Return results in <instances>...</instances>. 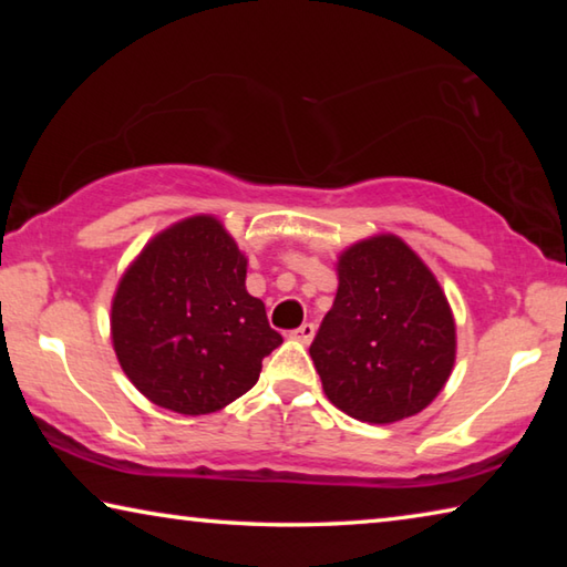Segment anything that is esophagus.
I'll list each match as a JSON object with an SVG mask.
<instances>
[{
	"label": "esophagus",
	"mask_w": 567,
	"mask_h": 567,
	"mask_svg": "<svg viewBox=\"0 0 567 567\" xmlns=\"http://www.w3.org/2000/svg\"><path fill=\"white\" fill-rule=\"evenodd\" d=\"M315 330H318V328H315L312 322H305V324H300V328H297V330H292L290 338L297 340V342H302V344H310L312 338H315Z\"/></svg>",
	"instance_id": "obj_1"
}]
</instances>
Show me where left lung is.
Instances as JSON below:
<instances>
[{"label":"left lung","instance_id":"8db88e82","mask_svg":"<svg viewBox=\"0 0 567 567\" xmlns=\"http://www.w3.org/2000/svg\"><path fill=\"white\" fill-rule=\"evenodd\" d=\"M340 287L310 344L322 390L350 417L417 415L453 372L455 322L433 272L395 235L344 249Z\"/></svg>","mask_w":567,"mask_h":567}]
</instances>
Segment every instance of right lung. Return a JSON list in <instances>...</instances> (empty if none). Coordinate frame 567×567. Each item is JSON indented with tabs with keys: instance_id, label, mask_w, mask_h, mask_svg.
<instances>
[{
	"instance_id": "1",
	"label": "right lung",
	"mask_w": 567,
	"mask_h": 567,
	"mask_svg": "<svg viewBox=\"0 0 567 567\" xmlns=\"http://www.w3.org/2000/svg\"><path fill=\"white\" fill-rule=\"evenodd\" d=\"M245 275V255L215 217L172 225L142 249L112 302L114 352L142 395L207 415L255 385L282 334Z\"/></svg>"
}]
</instances>
